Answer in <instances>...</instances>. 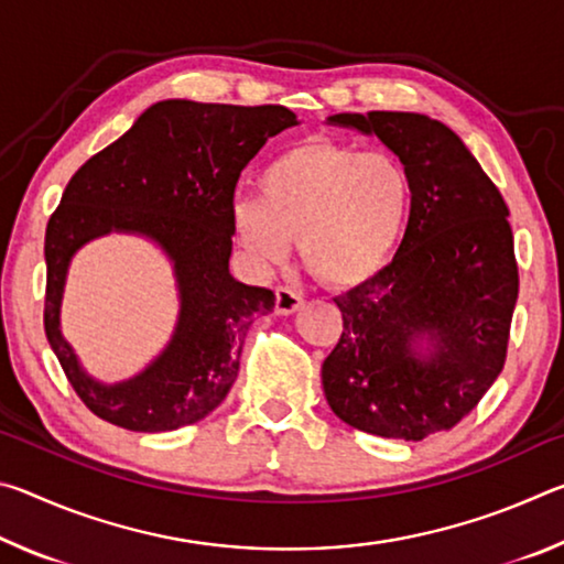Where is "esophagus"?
Segmentation results:
<instances>
[{
	"mask_svg": "<svg viewBox=\"0 0 564 564\" xmlns=\"http://www.w3.org/2000/svg\"><path fill=\"white\" fill-rule=\"evenodd\" d=\"M301 303V295L289 289V285H279V289H275V313H281V316H289V313L299 311Z\"/></svg>",
	"mask_w": 564,
	"mask_h": 564,
	"instance_id": "1",
	"label": "esophagus"
}]
</instances>
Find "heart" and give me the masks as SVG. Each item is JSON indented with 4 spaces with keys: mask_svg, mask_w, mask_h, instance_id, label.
<instances>
[{
    "mask_svg": "<svg viewBox=\"0 0 564 564\" xmlns=\"http://www.w3.org/2000/svg\"><path fill=\"white\" fill-rule=\"evenodd\" d=\"M259 198H236L234 234L261 263L299 238L313 279L333 291L373 281L393 259L413 212V184L398 159L326 137L305 139L259 176Z\"/></svg>",
    "mask_w": 564,
    "mask_h": 564,
    "instance_id": "obj_1",
    "label": "heart"
}]
</instances>
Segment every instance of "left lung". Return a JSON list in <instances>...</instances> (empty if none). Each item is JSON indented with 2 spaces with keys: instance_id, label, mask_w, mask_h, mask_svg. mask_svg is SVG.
Masks as SVG:
<instances>
[{
  "instance_id": "8db88e82",
  "label": "left lung",
  "mask_w": 564,
  "mask_h": 564,
  "mask_svg": "<svg viewBox=\"0 0 564 564\" xmlns=\"http://www.w3.org/2000/svg\"><path fill=\"white\" fill-rule=\"evenodd\" d=\"M376 133L413 184L395 259L336 305L343 333L323 360L333 413L362 433L423 441L480 403L508 358L518 301L512 228L498 186L445 123L410 111L336 113ZM427 335L434 352L420 359Z\"/></svg>"
}]
</instances>
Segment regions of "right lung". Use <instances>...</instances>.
Returning a JSON list of instances; mask_svg holds the SVG:
<instances>
[{"mask_svg":"<svg viewBox=\"0 0 564 564\" xmlns=\"http://www.w3.org/2000/svg\"><path fill=\"white\" fill-rule=\"evenodd\" d=\"M293 123L295 113L279 104L159 101L66 184L44 236V330L74 393L94 415L133 433H164L198 423L224 403L248 326L275 301L273 291L228 273L236 184L265 141ZM109 230L154 237L175 261L182 293L170 348L119 387L84 375L58 330L70 256Z\"/></svg>","mask_w":564,"mask_h":564,"instance_id":"1","label":"right lung"}]
</instances>
